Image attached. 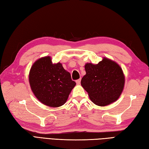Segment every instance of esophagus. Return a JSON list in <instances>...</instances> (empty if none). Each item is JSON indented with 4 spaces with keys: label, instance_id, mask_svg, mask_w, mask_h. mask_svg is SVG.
<instances>
[{
    "label": "esophagus",
    "instance_id": "34e87169",
    "mask_svg": "<svg viewBox=\"0 0 149 149\" xmlns=\"http://www.w3.org/2000/svg\"><path fill=\"white\" fill-rule=\"evenodd\" d=\"M76 83H77V84H79L81 83V79H77V80L76 81Z\"/></svg>",
    "mask_w": 149,
    "mask_h": 149
}]
</instances>
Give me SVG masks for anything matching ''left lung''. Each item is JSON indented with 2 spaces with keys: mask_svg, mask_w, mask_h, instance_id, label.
Instances as JSON below:
<instances>
[{
  "mask_svg": "<svg viewBox=\"0 0 149 149\" xmlns=\"http://www.w3.org/2000/svg\"><path fill=\"white\" fill-rule=\"evenodd\" d=\"M84 68L86 74L81 83L91 100L100 106L115 102L121 95L125 83L120 66L104 58L97 65L86 63Z\"/></svg>",
  "mask_w": 149,
  "mask_h": 149,
  "instance_id": "left-lung-1",
  "label": "left lung"
}]
</instances>
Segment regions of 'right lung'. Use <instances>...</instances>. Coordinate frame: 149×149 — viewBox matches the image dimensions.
<instances>
[{
	"label": "right lung",
	"instance_id": "1",
	"mask_svg": "<svg viewBox=\"0 0 149 149\" xmlns=\"http://www.w3.org/2000/svg\"><path fill=\"white\" fill-rule=\"evenodd\" d=\"M29 79L31 90L37 99L52 107L63 105L76 84L61 63L52 64L50 56L40 58L34 63Z\"/></svg>",
	"mask_w": 149,
	"mask_h": 149
}]
</instances>
